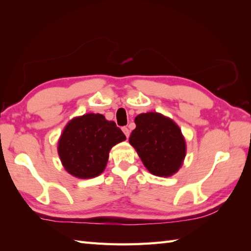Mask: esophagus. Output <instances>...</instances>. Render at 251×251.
<instances>
[{
	"mask_svg": "<svg viewBox=\"0 0 251 251\" xmlns=\"http://www.w3.org/2000/svg\"><path fill=\"white\" fill-rule=\"evenodd\" d=\"M123 131H124V134H125V136L127 137V138H128L129 137V135H130V130L128 129V128H127V127H123Z\"/></svg>",
	"mask_w": 251,
	"mask_h": 251,
	"instance_id": "34e87169",
	"label": "esophagus"
}]
</instances>
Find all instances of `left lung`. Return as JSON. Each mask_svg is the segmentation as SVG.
Listing matches in <instances>:
<instances>
[{
	"label": "left lung",
	"mask_w": 251,
	"mask_h": 251,
	"mask_svg": "<svg viewBox=\"0 0 251 251\" xmlns=\"http://www.w3.org/2000/svg\"><path fill=\"white\" fill-rule=\"evenodd\" d=\"M135 123L129 143L149 172L158 177H170L177 173L186 152L179 126L155 112L139 114Z\"/></svg>",
	"instance_id": "1"
}]
</instances>
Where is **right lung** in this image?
<instances>
[{
	"instance_id": "right-lung-1",
	"label": "right lung",
	"mask_w": 251,
	"mask_h": 251,
	"mask_svg": "<svg viewBox=\"0 0 251 251\" xmlns=\"http://www.w3.org/2000/svg\"><path fill=\"white\" fill-rule=\"evenodd\" d=\"M125 139L113 121L88 113L68 123L58 142V154L69 174L89 179L103 172L112 147Z\"/></svg>"
}]
</instances>
